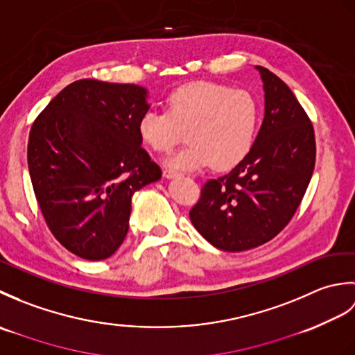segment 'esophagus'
I'll return each instance as SVG.
<instances>
[{"label":"esophagus","instance_id":"34e87169","mask_svg":"<svg viewBox=\"0 0 355 355\" xmlns=\"http://www.w3.org/2000/svg\"><path fill=\"white\" fill-rule=\"evenodd\" d=\"M178 175H180V173L177 171H172V169H164L163 171V177L164 178H175Z\"/></svg>","mask_w":355,"mask_h":355}]
</instances>
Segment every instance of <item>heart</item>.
Here are the masks:
<instances>
[{"mask_svg":"<svg viewBox=\"0 0 355 355\" xmlns=\"http://www.w3.org/2000/svg\"><path fill=\"white\" fill-rule=\"evenodd\" d=\"M259 123V107L244 89L212 80L191 82L173 89L166 111H146L137 123L141 141L168 154L184 139L189 145L172 155L171 168L193 171L214 164L235 168L250 150Z\"/></svg>","mask_w":355,"mask_h":355,"instance_id":"obj_1","label":"heart"}]
</instances>
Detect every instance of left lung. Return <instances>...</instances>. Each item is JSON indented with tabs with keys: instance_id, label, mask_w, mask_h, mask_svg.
<instances>
[{
	"instance_id": "8db88e82",
	"label": "left lung",
	"mask_w": 355,
	"mask_h": 355,
	"mask_svg": "<svg viewBox=\"0 0 355 355\" xmlns=\"http://www.w3.org/2000/svg\"><path fill=\"white\" fill-rule=\"evenodd\" d=\"M259 70L266 114L252 149L227 175L201 187L191 221L224 252L268 243L291 221L310 184L315 163L314 128L288 85Z\"/></svg>"
}]
</instances>
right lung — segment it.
I'll return each instance as SVG.
<instances>
[{
    "label": "right lung",
    "instance_id": "obj_1",
    "mask_svg": "<svg viewBox=\"0 0 355 355\" xmlns=\"http://www.w3.org/2000/svg\"><path fill=\"white\" fill-rule=\"evenodd\" d=\"M146 96L134 84L80 79L51 99L30 130L28 172L45 224L82 259L117 250L134 192L162 178L140 146Z\"/></svg>",
    "mask_w": 355,
    "mask_h": 355
}]
</instances>
